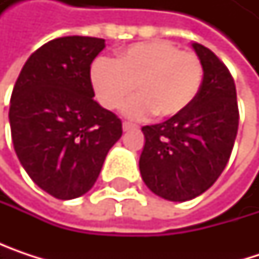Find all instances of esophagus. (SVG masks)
<instances>
[{"instance_id": "34e87169", "label": "esophagus", "mask_w": 259, "mask_h": 259, "mask_svg": "<svg viewBox=\"0 0 259 259\" xmlns=\"http://www.w3.org/2000/svg\"><path fill=\"white\" fill-rule=\"evenodd\" d=\"M132 129H138V126L133 124V123H129V121H124V123H123V130H124V132H127V130Z\"/></svg>"}]
</instances>
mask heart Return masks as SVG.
I'll use <instances>...</instances> for the list:
<instances>
[{"label": "heart", "mask_w": 259, "mask_h": 259, "mask_svg": "<svg viewBox=\"0 0 259 259\" xmlns=\"http://www.w3.org/2000/svg\"><path fill=\"white\" fill-rule=\"evenodd\" d=\"M90 78L99 103L109 111L121 108L136 88L139 96L124 108L126 115L171 118L196 100L204 66L193 52L180 51L166 40H151L130 45L115 61L97 58Z\"/></svg>", "instance_id": "obj_1"}]
</instances>
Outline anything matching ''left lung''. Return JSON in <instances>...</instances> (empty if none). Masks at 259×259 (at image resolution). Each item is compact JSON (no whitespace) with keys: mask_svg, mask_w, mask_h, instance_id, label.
Returning a JSON list of instances; mask_svg holds the SVG:
<instances>
[{"mask_svg":"<svg viewBox=\"0 0 259 259\" xmlns=\"http://www.w3.org/2000/svg\"><path fill=\"white\" fill-rule=\"evenodd\" d=\"M204 66L196 100L180 115L144 126L139 171L147 187L168 199L189 201L214 184L225 169L238 130L234 79L205 46L193 43Z\"/></svg>","mask_w":259,"mask_h":259,"instance_id":"obj_1","label":"left lung"}]
</instances>
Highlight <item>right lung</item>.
<instances>
[{"label": "right lung", "instance_id": "right-lung-1", "mask_svg": "<svg viewBox=\"0 0 259 259\" xmlns=\"http://www.w3.org/2000/svg\"><path fill=\"white\" fill-rule=\"evenodd\" d=\"M103 48L97 37L54 38L31 54L13 87L15 151L31 180L58 199L87 193L123 135L121 120L93 99L90 69Z\"/></svg>", "mask_w": 259, "mask_h": 259}]
</instances>
